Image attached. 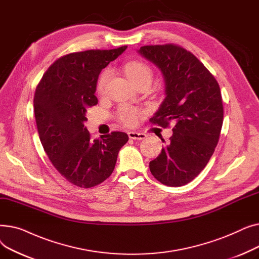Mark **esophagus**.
<instances>
[{
	"label": "esophagus",
	"mask_w": 259,
	"mask_h": 259,
	"mask_svg": "<svg viewBox=\"0 0 259 259\" xmlns=\"http://www.w3.org/2000/svg\"><path fill=\"white\" fill-rule=\"evenodd\" d=\"M129 138L131 140H144L146 139L147 135L145 133H141V132H134V131H130L128 132Z\"/></svg>",
	"instance_id": "1"
}]
</instances>
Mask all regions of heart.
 <instances>
[{
  "mask_svg": "<svg viewBox=\"0 0 259 259\" xmlns=\"http://www.w3.org/2000/svg\"><path fill=\"white\" fill-rule=\"evenodd\" d=\"M124 71L126 76L129 78V80L132 81L135 86L141 83H144V81L151 83L152 77H153V72L150 66L141 61L127 62L124 65ZM109 77H110V71L109 70H105L101 73L97 84V90L99 93H103L105 91ZM139 115H140V112L129 106L121 107L118 111L119 120L121 122H124V124L127 126L134 125L139 118Z\"/></svg>",
  "mask_w": 259,
  "mask_h": 259,
  "instance_id": "obj_1",
  "label": "heart"
}]
</instances>
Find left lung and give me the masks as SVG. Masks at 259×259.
<instances>
[{"label": "left lung", "instance_id": "obj_1", "mask_svg": "<svg viewBox=\"0 0 259 259\" xmlns=\"http://www.w3.org/2000/svg\"><path fill=\"white\" fill-rule=\"evenodd\" d=\"M138 52L158 68L165 81L166 98L150 121L164 128L174 124L170 142L149 167L161 184L181 187L207 166L219 143L224 120L220 85L194 54L181 46H143Z\"/></svg>", "mask_w": 259, "mask_h": 259}]
</instances>
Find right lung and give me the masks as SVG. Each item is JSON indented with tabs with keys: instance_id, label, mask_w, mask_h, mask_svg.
Masks as SVG:
<instances>
[{
	"instance_id": "add662e5",
	"label": "right lung",
	"mask_w": 259,
	"mask_h": 259,
	"mask_svg": "<svg viewBox=\"0 0 259 259\" xmlns=\"http://www.w3.org/2000/svg\"><path fill=\"white\" fill-rule=\"evenodd\" d=\"M126 49L67 54L48 68L35 89L33 107L40 143L54 168L77 187L91 188L107 180L129 140L119 131L93 140L84 125L87 109L98 104L94 93L102 69Z\"/></svg>"
}]
</instances>
